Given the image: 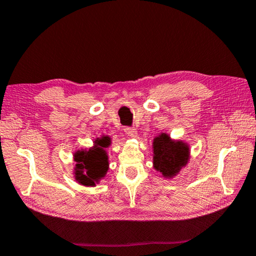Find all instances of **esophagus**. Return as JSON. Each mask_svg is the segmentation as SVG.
<instances>
[{"label":"esophagus","instance_id":"1","mask_svg":"<svg viewBox=\"0 0 256 256\" xmlns=\"http://www.w3.org/2000/svg\"><path fill=\"white\" fill-rule=\"evenodd\" d=\"M124 132L131 138L136 136V128H134L132 126H124Z\"/></svg>","mask_w":256,"mask_h":256}]
</instances>
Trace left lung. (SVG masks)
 Masks as SVG:
<instances>
[{"mask_svg":"<svg viewBox=\"0 0 256 256\" xmlns=\"http://www.w3.org/2000/svg\"><path fill=\"white\" fill-rule=\"evenodd\" d=\"M154 168L164 176H174L185 166L188 159V149L184 144L172 142L170 136L162 134L154 141Z\"/></svg>","mask_w":256,"mask_h":256,"instance_id":"1","label":"left lung"}]
</instances>
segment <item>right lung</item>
I'll list each match as a JSON object with an SVG mask.
<instances>
[{
    "mask_svg": "<svg viewBox=\"0 0 256 256\" xmlns=\"http://www.w3.org/2000/svg\"><path fill=\"white\" fill-rule=\"evenodd\" d=\"M110 144L107 138L97 140V144L89 151H78L74 154L76 162V177L82 185L94 186V182L105 175L108 170L107 156L102 148Z\"/></svg>",
    "mask_w": 256,
    "mask_h": 256,
    "instance_id": "1",
    "label": "right lung"
}]
</instances>
